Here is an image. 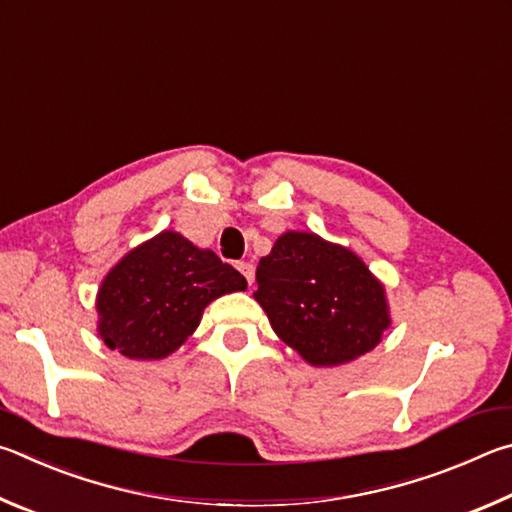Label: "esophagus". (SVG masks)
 <instances>
[{
  "label": "esophagus",
  "mask_w": 512,
  "mask_h": 512,
  "mask_svg": "<svg viewBox=\"0 0 512 512\" xmlns=\"http://www.w3.org/2000/svg\"><path fill=\"white\" fill-rule=\"evenodd\" d=\"M236 267H238V270H240V274L245 276V279H247V283H249V285L254 283V276H256L254 265H251V263H238Z\"/></svg>",
  "instance_id": "34e87169"
}]
</instances>
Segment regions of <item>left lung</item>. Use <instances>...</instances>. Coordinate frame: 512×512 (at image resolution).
Listing matches in <instances>:
<instances>
[{"label":"left lung","instance_id":"1","mask_svg":"<svg viewBox=\"0 0 512 512\" xmlns=\"http://www.w3.org/2000/svg\"><path fill=\"white\" fill-rule=\"evenodd\" d=\"M274 333L315 366L351 362L389 328L384 288L353 251L288 231L256 270Z\"/></svg>","mask_w":512,"mask_h":512}]
</instances>
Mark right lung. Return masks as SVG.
Returning a JSON list of instances; mask_svg holds the SVG:
<instances>
[{
	"label": "right lung",
	"instance_id": "right-lung-1",
	"mask_svg": "<svg viewBox=\"0 0 512 512\" xmlns=\"http://www.w3.org/2000/svg\"><path fill=\"white\" fill-rule=\"evenodd\" d=\"M245 288V276L213 251L164 231L105 276L96 299L98 333L125 357L161 360L186 342L213 299Z\"/></svg>",
	"mask_w": 512,
	"mask_h": 512
}]
</instances>
